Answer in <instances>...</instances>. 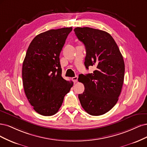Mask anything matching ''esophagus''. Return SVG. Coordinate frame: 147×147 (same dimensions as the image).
<instances>
[{
    "label": "esophagus",
    "mask_w": 147,
    "mask_h": 147,
    "mask_svg": "<svg viewBox=\"0 0 147 147\" xmlns=\"http://www.w3.org/2000/svg\"><path fill=\"white\" fill-rule=\"evenodd\" d=\"M78 79V76H76L72 78V80H73L74 82H77Z\"/></svg>",
    "instance_id": "obj_1"
}]
</instances>
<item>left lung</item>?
<instances>
[{"instance_id":"8db88e82","label":"left lung","mask_w":147,"mask_h":147,"mask_svg":"<svg viewBox=\"0 0 147 147\" xmlns=\"http://www.w3.org/2000/svg\"><path fill=\"white\" fill-rule=\"evenodd\" d=\"M86 50L85 66H95L93 73L79 74L84 85L83 93L78 97L82 107L88 114H105L118 100L123 84L125 63L120 49L109 33L90 27L74 30Z\"/></svg>"}]
</instances>
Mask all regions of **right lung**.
Here are the masks:
<instances>
[{
    "mask_svg": "<svg viewBox=\"0 0 147 147\" xmlns=\"http://www.w3.org/2000/svg\"><path fill=\"white\" fill-rule=\"evenodd\" d=\"M72 27L52 29L36 35L27 49L22 76L28 101L39 114L57 112L73 82L61 77L59 56Z\"/></svg>",
    "mask_w": 147,
    "mask_h": 147,
    "instance_id": "add662e5",
    "label": "right lung"
}]
</instances>
